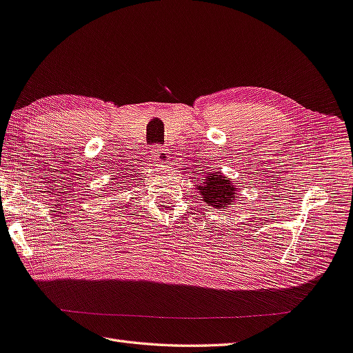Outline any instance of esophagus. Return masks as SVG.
<instances>
[{"label":"esophagus","mask_w":353,"mask_h":353,"mask_svg":"<svg viewBox=\"0 0 353 353\" xmlns=\"http://www.w3.org/2000/svg\"><path fill=\"white\" fill-rule=\"evenodd\" d=\"M153 161L157 163H165L168 161L167 150L162 145H157L153 150Z\"/></svg>","instance_id":"obj_1"}]
</instances>
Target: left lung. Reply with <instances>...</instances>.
Returning <instances> with one entry per match:
<instances>
[{
    "label": "left lung",
    "mask_w": 353,
    "mask_h": 353,
    "mask_svg": "<svg viewBox=\"0 0 353 353\" xmlns=\"http://www.w3.org/2000/svg\"><path fill=\"white\" fill-rule=\"evenodd\" d=\"M203 180V185L196 186V190L200 191L201 199L208 206L227 209L234 203L237 188H234L230 179L221 176L216 171V173L208 174Z\"/></svg>",
    "instance_id": "obj_1"
}]
</instances>
